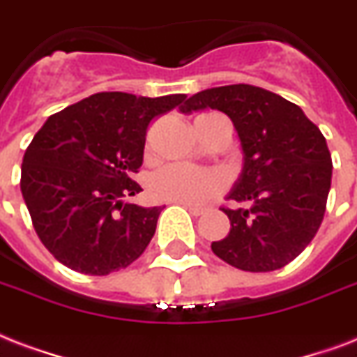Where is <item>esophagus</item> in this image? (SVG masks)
Returning <instances> with one entry per match:
<instances>
[{
  "instance_id": "obj_1",
  "label": "esophagus",
  "mask_w": 357,
  "mask_h": 357,
  "mask_svg": "<svg viewBox=\"0 0 357 357\" xmlns=\"http://www.w3.org/2000/svg\"><path fill=\"white\" fill-rule=\"evenodd\" d=\"M184 208L190 210V214L195 218L203 216L204 212H206V208H204V206H197V204H184Z\"/></svg>"
}]
</instances>
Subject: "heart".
Instances as JSON below:
<instances>
[{
	"instance_id": "b5f03b06",
	"label": "heart",
	"mask_w": 357,
	"mask_h": 357,
	"mask_svg": "<svg viewBox=\"0 0 357 357\" xmlns=\"http://www.w3.org/2000/svg\"><path fill=\"white\" fill-rule=\"evenodd\" d=\"M216 113H204L197 119H204ZM195 119V121H197ZM229 184L225 171L216 167L193 169L184 165H167L154 173L149 190L158 201L178 204H203L208 199L216 197Z\"/></svg>"
}]
</instances>
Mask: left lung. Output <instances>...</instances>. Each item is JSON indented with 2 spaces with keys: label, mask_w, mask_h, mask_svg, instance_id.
Returning <instances> with one entry per match:
<instances>
[{
  "label": "left lung",
  "mask_w": 357,
  "mask_h": 357,
  "mask_svg": "<svg viewBox=\"0 0 357 357\" xmlns=\"http://www.w3.org/2000/svg\"><path fill=\"white\" fill-rule=\"evenodd\" d=\"M223 112L238 132L244 165L222 208L231 231L212 242L222 261L245 272H272L294 261L319 231L331 186L326 137L302 107L255 85L236 84L190 96L182 113Z\"/></svg>",
  "instance_id": "left-lung-1"
}]
</instances>
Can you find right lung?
Masks as SVG:
<instances>
[{"instance_id":"add662e5","label":"right lung","mask_w":357,"mask_h":357,"mask_svg":"<svg viewBox=\"0 0 357 357\" xmlns=\"http://www.w3.org/2000/svg\"><path fill=\"white\" fill-rule=\"evenodd\" d=\"M184 98L96 93L54 113L35 134L22 162V195L61 264L107 275L145 251L162 206L124 199L141 192L132 176L143 164L149 123Z\"/></svg>"}]
</instances>
